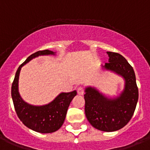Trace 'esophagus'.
<instances>
[{
  "label": "esophagus",
  "instance_id": "1",
  "mask_svg": "<svg viewBox=\"0 0 150 150\" xmlns=\"http://www.w3.org/2000/svg\"><path fill=\"white\" fill-rule=\"evenodd\" d=\"M77 92H78V94L80 96H83L84 94V89L83 87H78L77 89Z\"/></svg>",
  "mask_w": 150,
  "mask_h": 150
}]
</instances>
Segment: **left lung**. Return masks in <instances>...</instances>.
<instances>
[{"label": "left lung", "instance_id": "left-lung-1", "mask_svg": "<svg viewBox=\"0 0 150 150\" xmlns=\"http://www.w3.org/2000/svg\"><path fill=\"white\" fill-rule=\"evenodd\" d=\"M109 63L102 66L107 70L121 75L125 81L118 97L108 98L94 87L85 89V114L91 125L104 132H114L128 124L138 100V89L132 66L121 54L107 52Z\"/></svg>", "mask_w": 150, "mask_h": 150}]
</instances>
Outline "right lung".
<instances>
[{
	"label": "right lung",
	"mask_w": 150,
	"mask_h": 150,
	"mask_svg": "<svg viewBox=\"0 0 150 150\" xmlns=\"http://www.w3.org/2000/svg\"><path fill=\"white\" fill-rule=\"evenodd\" d=\"M46 50L31 54L18 67L12 85V98L15 112L19 119L28 128L40 133H52L59 129L65 120L71 101L77 95L76 90L60 93L52 102L43 106H34L25 102L18 92V79L22 67L33 58L40 55L54 54Z\"/></svg>",
	"instance_id": "1"
}]
</instances>
